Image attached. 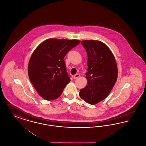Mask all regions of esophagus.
Instances as JSON below:
<instances>
[{"mask_svg": "<svg viewBox=\"0 0 146 146\" xmlns=\"http://www.w3.org/2000/svg\"><path fill=\"white\" fill-rule=\"evenodd\" d=\"M79 76H80V74H76V75H74V76H73V78H74V79H76L78 78Z\"/></svg>", "mask_w": 146, "mask_h": 146, "instance_id": "esophagus-1", "label": "esophagus"}]
</instances>
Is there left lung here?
I'll return each mask as SVG.
<instances>
[{
	"instance_id": "obj_1",
	"label": "left lung",
	"mask_w": 146,
	"mask_h": 146,
	"mask_svg": "<svg viewBox=\"0 0 146 146\" xmlns=\"http://www.w3.org/2000/svg\"><path fill=\"white\" fill-rule=\"evenodd\" d=\"M88 55L86 86L79 96L87 103L97 104L108 96L116 83L118 68L111 50L101 41L84 40L81 42Z\"/></svg>"
}]
</instances>
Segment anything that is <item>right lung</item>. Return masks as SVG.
Masks as SVG:
<instances>
[{
    "label": "right lung",
    "mask_w": 146,
    "mask_h": 146,
    "mask_svg": "<svg viewBox=\"0 0 146 146\" xmlns=\"http://www.w3.org/2000/svg\"><path fill=\"white\" fill-rule=\"evenodd\" d=\"M79 43L76 39L51 38L42 42L35 49L28 63V76L44 99L50 101L60 97L70 83L63 58Z\"/></svg>",
    "instance_id": "obj_1"
}]
</instances>
